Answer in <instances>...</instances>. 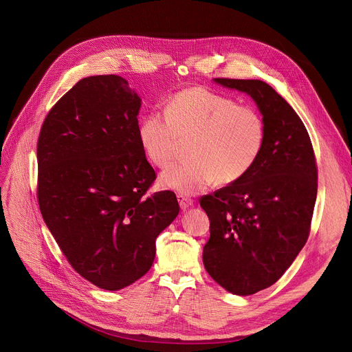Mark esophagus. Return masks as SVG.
<instances>
[{"label":"esophagus","instance_id":"esophagus-1","mask_svg":"<svg viewBox=\"0 0 352 352\" xmlns=\"http://www.w3.org/2000/svg\"><path fill=\"white\" fill-rule=\"evenodd\" d=\"M177 199H178V204H179V208L182 209V210H186V209H189L192 205H193V200L190 199V197H188V196H185V195H177Z\"/></svg>","mask_w":352,"mask_h":352}]
</instances>
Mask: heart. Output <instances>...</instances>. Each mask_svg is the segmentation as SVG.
I'll use <instances>...</instances> for the list:
<instances>
[{
    "label": "heart",
    "instance_id": "b5f03b06",
    "mask_svg": "<svg viewBox=\"0 0 352 352\" xmlns=\"http://www.w3.org/2000/svg\"><path fill=\"white\" fill-rule=\"evenodd\" d=\"M164 114H146L138 128L144 156L164 170L177 159L182 142L190 140L189 163L162 175L164 188L184 195L208 189L216 181L230 185L258 163L266 143V124L250 106L204 86H192L168 97Z\"/></svg>",
    "mask_w": 352,
    "mask_h": 352
}]
</instances>
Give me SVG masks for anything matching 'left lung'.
I'll return each instance as SVG.
<instances>
[{
  "label": "left lung",
  "instance_id": "1",
  "mask_svg": "<svg viewBox=\"0 0 352 352\" xmlns=\"http://www.w3.org/2000/svg\"><path fill=\"white\" fill-rule=\"evenodd\" d=\"M254 98L266 124L263 152L242 179L200 197L210 220L204 265L228 292L252 295L273 285L304 248L318 193L308 131L266 82L216 78Z\"/></svg>",
  "mask_w": 352,
  "mask_h": 352
}]
</instances>
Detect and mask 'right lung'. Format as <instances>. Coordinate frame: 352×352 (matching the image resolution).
Returning a JSON list of instances; mask_svg holds the SVG:
<instances>
[{"label": "right lung", "instance_id": "1", "mask_svg": "<svg viewBox=\"0 0 352 352\" xmlns=\"http://www.w3.org/2000/svg\"><path fill=\"white\" fill-rule=\"evenodd\" d=\"M140 97L118 75L80 79L47 114L37 140V199L69 265L107 291L152 267L156 238L179 213L138 138Z\"/></svg>", "mask_w": 352, "mask_h": 352}]
</instances>
